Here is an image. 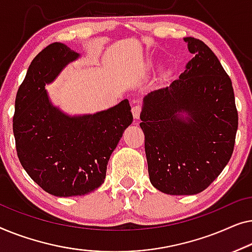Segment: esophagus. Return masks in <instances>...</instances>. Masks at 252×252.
<instances>
[{"instance_id":"esophagus-1","label":"esophagus","mask_w":252,"mask_h":252,"mask_svg":"<svg viewBox=\"0 0 252 252\" xmlns=\"http://www.w3.org/2000/svg\"><path fill=\"white\" fill-rule=\"evenodd\" d=\"M141 111H143V107H141L140 105H134L133 107H132V109H131V112H132L133 118L136 119V120H137V119H139Z\"/></svg>"}]
</instances>
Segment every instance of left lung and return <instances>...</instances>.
I'll list each match as a JSON object with an SVG mask.
<instances>
[{"instance_id":"left-lung-1","label":"left lung","mask_w":252,"mask_h":252,"mask_svg":"<svg viewBox=\"0 0 252 252\" xmlns=\"http://www.w3.org/2000/svg\"><path fill=\"white\" fill-rule=\"evenodd\" d=\"M185 41L195 57L178 80L144 98L140 114L150 180L170 195L201 193L220 175L239 123L232 81L218 58L202 41Z\"/></svg>"}]
</instances>
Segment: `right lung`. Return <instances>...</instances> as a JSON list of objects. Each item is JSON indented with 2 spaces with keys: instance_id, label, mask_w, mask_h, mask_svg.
Returning a JSON list of instances; mask_svg holds the SVG:
<instances>
[{
  "instance_id": "1",
  "label": "right lung",
  "mask_w": 252,
  "mask_h": 252,
  "mask_svg": "<svg viewBox=\"0 0 252 252\" xmlns=\"http://www.w3.org/2000/svg\"><path fill=\"white\" fill-rule=\"evenodd\" d=\"M79 54L55 42L28 67L16 95L13 134L28 176L55 196L84 195L104 183L109 158L132 122L127 99L94 115H65L49 101L45 83Z\"/></svg>"
}]
</instances>
